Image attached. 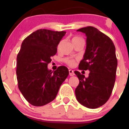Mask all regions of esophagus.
<instances>
[{
	"instance_id": "1",
	"label": "esophagus",
	"mask_w": 129,
	"mask_h": 129,
	"mask_svg": "<svg viewBox=\"0 0 129 129\" xmlns=\"http://www.w3.org/2000/svg\"><path fill=\"white\" fill-rule=\"evenodd\" d=\"M69 75H70V76H74V75H75V73H74V72H73V70H69Z\"/></svg>"
}]
</instances>
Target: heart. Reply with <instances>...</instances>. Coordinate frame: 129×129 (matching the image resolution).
Instances as JSON below:
<instances>
[{"mask_svg": "<svg viewBox=\"0 0 129 129\" xmlns=\"http://www.w3.org/2000/svg\"><path fill=\"white\" fill-rule=\"evenodd\" d=\"M82 39L81 38H79V37H74V38H72V43L75 42V41H79V40H81ZM64 62H66L67 64L68 65V66H70V67H73L74 65H75V60L73 59H71V58H66L64 59Z\"/></svg>", "mask_w": 129, "mask_h": 129, "instance_id": "b5f03b06", "label": "heart"}]
</instances>
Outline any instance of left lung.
<instances>
[{
  "mask_svg": "<svg viewBox=\"0 0 129 129\" xmlns=\"http://www.w3.org/2000/svg\"><path fill=\"white\" fill-rule=\"evenodd\" d=\"M85 34L86 49L79 70L90 71L88 78L78 71L75 73L79 80L75 89L77 100L89 109H96L110 98L115 85L118 61L115 47L109 37L93 26L77 30Z\"/></svg>",
  "mask_w": 129,
  "mask_h": 129,
  "instance_id": "left-lung-1",
  "label": "left lung"
}]
</instances>
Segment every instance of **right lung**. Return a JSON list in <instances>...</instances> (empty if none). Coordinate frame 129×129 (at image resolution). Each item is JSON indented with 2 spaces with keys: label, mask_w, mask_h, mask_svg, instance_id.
I'll return each mask as SVG.
<instances>
[{
  "label": "right lung",
  "mask_w": 129,
  "mask_h": 129,
  "mask_svg": "<svg viewBox=\"0 0 129 129\" xmlns=\"http://www.w3.org/2000/svg\"><path fill=\"white\" fill-rule=\"evenodd\" d=\"M66 31L40 29L23 41L17 56L18 87L23 97L34 106H42L56 98L69 70L60 66L52 72L48 64L57 53Z\"/></svg>",
  "instance_id": "right-lung-1"
}]
</instances>
